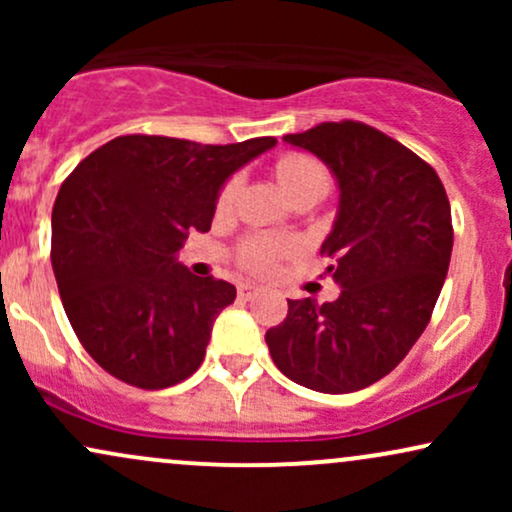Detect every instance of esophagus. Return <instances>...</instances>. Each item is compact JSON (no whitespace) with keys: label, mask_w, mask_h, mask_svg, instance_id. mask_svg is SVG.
<instances>
[{"label":"esophagus","mask_w":512,"mask_h":512,"mask_svg":"<svg viewBox=\"0 0 512 512\" xmlns=\"http://www.w3.org/2000/svg\"><path fill=\"white\" fill-rule=\"evenodd\" d=\"M238 293H240V298L255 296V293H257V284H250V281H245V284L238 286Z\"/></svg>","instance_id":"34e87169"}]
</instances>
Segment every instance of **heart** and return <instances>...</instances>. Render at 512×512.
Listing matches in <instances>:
<instances>
[{
	"label": "heart",
	"instance_id": "heart-1",
	"mask_svg": "<svg viewBox=\"0 0 512 512\" xmlns=\"http://www.w3.org/2000/svg\"><path fill=\"white\" fill-rule=\"evenodd\" d=\"M276 178L291 199L298 197H325L330 190V173L320 161L308 154H284L276 161ZM238 195V180H231L223 187L219 204L228 207ZM276 245L269 240H250L243 248V262L250 267H267L276 255Z\"/></svg>",
	"mask_w": 512,
	"mask_h": 512
}]
</instances>
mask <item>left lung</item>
<instances>
[{
  "label": "left lung",
  "instance_id": "obj_1",
  "mask_svg": "<svg viewBox=\"0 0 512 512\" xmlns=\"http://www.w3.org/2000/svg\"><path fill=\"white\" fill-rule=\"evenodd\" d=\"M284 144L330 168L337 216L322 243L337 301H289L264 334L276 368L308 390L344 395L378 383L426 330L452 252L445 187L428 163L363 122H322Z\"/></svg>",
  "mask_w": 512,
  "mask_h": 512
}]
</instances>
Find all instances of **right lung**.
<instances>
[{"mask_svg": "<svg viewBox=\"0 0 512 512\" xmlns=\"http://www.w3.org/2000/svg\"><path fill=\"white\" fill-rule=\"evenodd\" d=\"M274 137L211 146L129 134L86 156L52 209V272L76 337L122 383L163 390L202 366L236 286L178 262L233 173Z\"/></svg>", "mask_w": 512, "mask_h": 512, "instance_id": "1", "label": "right lung"}]
</instances>
